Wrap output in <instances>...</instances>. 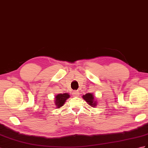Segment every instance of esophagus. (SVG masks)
Listing matches in <instances>:
<instances>
[{
  "label": "esophagus",
  "mask_w": 148,
  "mask_h": 148,
  "mask_svg": "<svg viewBox=\"0 0 148 148\" xmlns=\"http://www.w3.org/2000/svg\"><path fill=\"white\" fill-rule=\"evenodd\" d=\"M73 95L74 96V97H78L79 96V92L78 91H74L73 92Z\"/></svg>",
  "instance_id": "34e87169"
}]
</instances>
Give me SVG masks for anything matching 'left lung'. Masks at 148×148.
I'll return each instance as SVG.
<instances>
[{"instance_id":"obj_1","label":"left lung","mask_w":148,"mask_h":148,"mask_svg":"<svg viewBox=\"0 0 148 148\" xmlns=\"http://www.w3.org/2000/svg\"><path fill=\"white\" fill-rule=\"evenodd\" d=\"M82 98L88 103L89 105L91 106L92 107H95L97 105V102L95 101L94 96L92 93H86L85 95L82 96Z\"/></svg>"}]
</instances>
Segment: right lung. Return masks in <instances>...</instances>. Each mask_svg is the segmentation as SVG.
Listing matches in <instances>:
<instances>
[{"mask_svg":"<svg viewBox=\"0 0 148 148\" xmlns=\"http://www.w3.org/2000/svg\"><path fill=\"white\" fill-rule=\"evenodd\" d=\"M70 97V95L68 93H64V94H58L56 95L55 98V105L57 106V108H60L62 106L66 99Z\"/></svg>","mask_w":148,"mask_h":148,"instance_id":"right-lung-1","label":"right lung"}]
</instances>
